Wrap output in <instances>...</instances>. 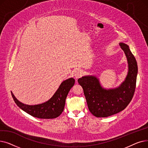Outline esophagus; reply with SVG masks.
Here are the masks:
<instances>
[{
    "instance_id": "obj_1",
    "label": "esophagus",
    "mask_w": 148,
    "mask_h": 148,
    "mask_svg": "<svg viewBox=\"0 0 148 148\" xmlns=\"http://www.w3.org/2000/svg\"><path fill=\"white\" fill-rule=\"evenodd\" d=\"M83 74L82 71L81 70H76V71L74 72V77L75 79H79V77H80Z\"/></svg>"
}]
</instances>
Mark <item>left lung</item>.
Returning a JSON list of instances; mask_svg holds the SVG:
<instances>
[{
    "instance_id": "left-lung-1",
    "label": "left lung",
    "mask_w": 148,
    "mask_h": 148,
    "mask_svg": "<svg viewBox=\"0 0 148 148\" xmlns=\"http://www.w3.org/2000/svg\"><path fill=\"white\" fill-rule=\"evenodd\" d=\"M125 53L128 63V73L121 86L106 90L101 86L98 79L94 76H84L78 79L83 88L88 108L98 118H106L118 113L127 107L133 97L136 86L137 64L129 47L119 44Z\"/></svg>"
}]
</instances>
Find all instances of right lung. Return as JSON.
Segmentation results:
<instances>
[{
    "mask_svg": "<svg viewBox=\"0 0 148 148\" xmlns=\"http://www.w3.org/2000/svg\"><path fill=\"white\" fill-rule=\"evenodd\" d=\"M74 83L75 80L73 78L64 81L48 101L38 105L24 104L18 101L12 92L11 95L16 104L30 115L40 119H53L58 117L63 112L66 98Z\"/></svg>",
    "mask_w": 148,
    "mask_h": 148,
    "instance_id": "right-lung-1",
    "label": "right lung"
}]
</instances>
